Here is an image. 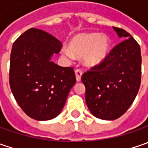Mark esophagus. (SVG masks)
Wrapping results in <instances>:
<instances>
[{"label":"esophagus","instance_id":"esophagus-1","mask_svg":"<svg viewBox=\"0 0 148 148\" xmlns=\"http://www.w3.org/2000/svg\"><path fill=\"white\" fill-rule=\"evenodd\" d=\"M75 74H76V77H77V82H80L81 81L82 75V71H81L80 69H77L75 71Z\"/></svg>","mask_w":148,"mask_h":148}]
</instances>
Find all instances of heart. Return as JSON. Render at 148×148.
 Returning a JSON list of instances; mask_svg holds the SVG:
<instances>
[{
	"label": "heart",
	"instance_id": "1",
	"mask_svg": "<svg viewBox=\"0 0 148 148\" xmlns=\"http://www.w3.org/2000/svg\"><path fill=\"white\" fill-rule=\"evenodd\" d=\"M110 48L111 41L107 35L88 33L74 36L69 43V47L62 48L61 53L69 60L74 59L75 57H83L84 65L95 67L107 60Z\"/></svg>",
	"mask_w": 148,
	"mask_h": 148
}]
</instances>
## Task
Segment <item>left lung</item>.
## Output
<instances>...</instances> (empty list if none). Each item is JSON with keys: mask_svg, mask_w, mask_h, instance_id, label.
Returning a JSON list of instances; mask_svg holds the SVG:
<instances>
[{"mask_svg": "<svg viewBox=\"0 0 148 148\" xmlns=\"http://www.w3.org/2000/svg\"><path fill=\"white\" fill-rule=\"evenodd\" d=\"M113 29L123 41L111 50L103 64L82 77L88 109L95 117L105 120L116 119L128 110L141 84L139 44L124 29Z\"/></svg>", "mask_w": 148, "mask_h": 148, "instance_id": "8db88e82", "label": "left lung"}]
</instances>
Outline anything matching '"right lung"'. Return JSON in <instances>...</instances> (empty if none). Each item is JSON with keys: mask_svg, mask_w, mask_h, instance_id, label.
<instances>
[{"mask_svg": "<svg viewBox=\"0 0 148 148\" xmlns=\"http://www.w3.org/2000/svg\"><path fill=\"white\" fill-rule=\"evenodd\" d=\"M62 46L58 38L34 28L22 34L12 46L11 91L23 111L38 121L59 114L76 83L72 67H62L51 61Z\"/></svg>", "mask_w": 148, "mask_h": 148, "instance_id": "add662e5", "label": "right lung"}]
</instances>
